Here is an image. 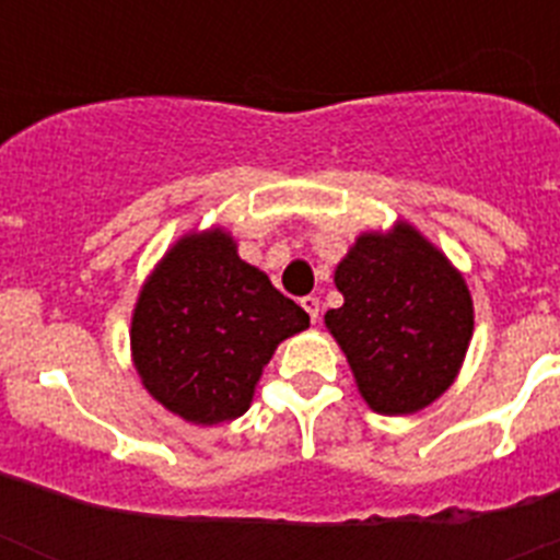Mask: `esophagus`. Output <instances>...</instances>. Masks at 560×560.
<instances>
[{"label":"esophagus","mask_w":560,"mask_h":560,"mask_svg":"<svg viewBox=\"0 0 560 560\" xmlns=\"http://www.w3.org/2000/svg\"><path fill=\"white\" fill-rule=\"evenodd\" d=\"M300 305H303L305 314L311 316V323H316V319H319V311H323V305H319V300H316V296H303V300H300Z\"/></svg>","instance_id":"esophagus-1"}]
</instances>
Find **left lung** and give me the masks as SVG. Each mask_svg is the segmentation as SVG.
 I'll return each mask as SVG.
<instances>
[{
  "mask_svg": "<svg viewBox=\"0 0 560 560\" xmlns=\"http://www.w3.org/2000/svg\"><path fill=\"white\" fill-rule=\"evenodd\" d=\"M345 305L325 325L359 393L381 415H409L452 387L474 334L468 285L427 237L400 224L361 235L336 269Z\"/></svg>",
  "mask_w": 560,
  "mask_h": 560,
  "instance_id": "1",
  "label": "left lung"
}]
</instances>
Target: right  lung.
I'll list each match as a JSON object with an SVG mask.
<instances>
[{
  "label": "right lung",
  "instance_id": "right-lung-1",
  "mask_svg": "<svg viewBox=\"0 0 560 560\" xmlns=\"http://www.w3.org/2000/svg\"><path fill=\"white\" fill-rule=\"evenodd\" d=\"M305 328L308 314L244 264L226 232L187 235L133 308V364L162 407L212 427L249 409L277 345Z\"/></svg>",
  "mask_w": 560,
  "mask_h": 560
}]
</instances>
